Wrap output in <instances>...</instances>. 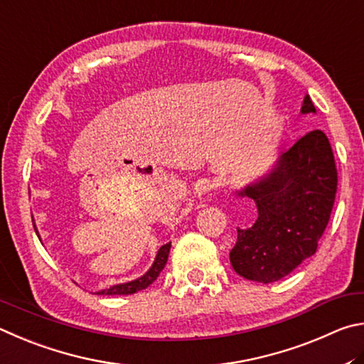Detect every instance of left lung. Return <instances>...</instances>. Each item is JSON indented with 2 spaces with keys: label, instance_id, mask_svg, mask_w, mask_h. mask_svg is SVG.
Masks as SVG:
<instances>
[{
  "label": "left lung",
  "instance_id": "obj_1",
  "mask_svg": "<svg viewBox=\"0 0 364 364\" xmlns=\"http://www.w3.org/2000/svg\"><path fill=\"white\" fill-rule=\"evenodd\" d=\"M301 113H316L309 95ZM336 190L337 169L326 134H305L265 174L233 192L257 208L256 222L237 228L238 240L230 251L233 270L264 284L289 275L316 252Z\"/></svg>",
  "mask_w": 364,
  "mask_h": 364
}]
</instances>
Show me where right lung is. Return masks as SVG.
Returning a JSON list of instances; mask_svg holds the SVG:
<instances>
[{"instance_id": "1", "label": "right lung", "mask_w": 364, "mask_h": 364, "mask_svg": "<svg viewBox=\"0 0 364 364\" xmlns=\"http://www.w3.org/2000/svg\"><path fill=\"white\" fill-rule=\"evenodd\" d=\"M31 219H33V215H31ZM33 227H35V232L38 235V238H40V241H41V237H40V233H38V228L35 225V222H33ZM169 250H171V243H166V245L159 247L151 267L140 278H136V279H132V282H127V283L113 284V286H110V288L97 291L95 294H100V296H127V294H134V292L149 288V286L158 278L159 273H161L166 262H168Z\"/></svg>"}]
</instances>
